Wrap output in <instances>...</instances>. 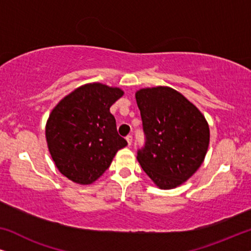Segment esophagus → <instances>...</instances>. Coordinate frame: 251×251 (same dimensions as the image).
<instances>
[{
  "label": "esophagus",
  "mask_w": 251,
  "mask_h": 251,
  "mask_svg": "<svg viewBox=\"0 0 251 251\" xmlns=\"http://www.w3.org/2000/svg\"><path fill=\"white\" fill-rule=\"evenodd\" d=\"M126 142H128V145H131V143H132V136L131 135H128L126 137Z\"/></svg>",
  "instance_id": "34e87169"
}]
</instances>
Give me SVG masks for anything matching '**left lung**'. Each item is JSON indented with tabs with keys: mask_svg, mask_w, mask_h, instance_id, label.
I'll list each match as a JSON object with an SVG mask.
<instances>
[{
	"mask_svg": "<svg viewBox=\"0 0 251 251\" xmlns=\"http://www.w3.org/2000/svg\"><path fill=\"white\" fill-rule=\"evenodd\" d=\"M136 100L146 136L137 160L161 190L179 186L203 162L210 138L207 120L169 87L140 89Z\"/></svg>",
	"mask_w": 251,
	"mask_h": 251,
	"instance_id": "8db88e82",
	"label": "left lung"
}]
</instances>
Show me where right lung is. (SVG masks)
<instances>
[{
    "instance_id": "right-lung-1",
    "label": "right lung",
    "mask_w": 251,
    "mask_h": 251,
    "mask_svg": "<svg viewBox=\"0 0 251 251\" xmlns=\"http://www.w3.org/2000/svg\"><path fill=\"white\" fill-rule=\"evenodd\" d=\"M123 94L120 88L88 83L64 97L50 113L48 149L58 170L70 180L94 183L108 169L116 152L128 145L109 112Z\"/></svg>"
}]
</instances>
